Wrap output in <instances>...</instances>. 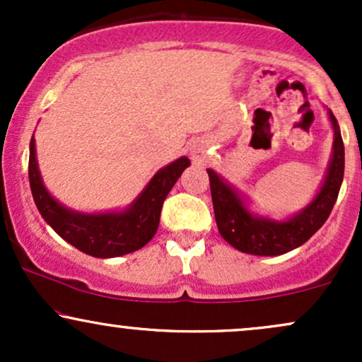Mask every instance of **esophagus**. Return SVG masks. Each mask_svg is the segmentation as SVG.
I'll use <instances>...</instances> for the list:
<instances>
[{
  "label": "esophagus",
  "mask_w": 362,
  "mask_h": 362,
  "mask_svg": "<svg viewBox=\"0 0 362 362\" xmlns=\"http://www.w3.org/2000/svg\"><path fill=\"white\" fill-rule=\"evenodd\" d=\"M202 156H204V151H202V149H194V151H192L194 160H201Z\"/></svg>",
  "instance_id": "34e87169"
}]
</instances>
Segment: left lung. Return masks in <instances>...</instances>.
I'll return each instance as SVG.
<instances>
[{
  "instance_id": "8db88e82",
  "label": "left lung",
  "mask_w": 362,
  "mask_h": 362,
  "mask_svg": "<svg viewBox=\"0 0 362 362\" xmlns=\"http://www.w3.org/2000/svg\"><path fill=\"white\" fill-rule=\"evenodd\" d=\"M335 131L334 156L328 167L325 182L313 202L289 221H271L250 214L240 195L224 184L218 173L207 170L213 197L214 218L219 233L236 250L252 255H282L294 250L313 236L334 209L344 178V141L337 119L328 112Z\"/></svg>"
}]
</instances>
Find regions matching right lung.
I'll list each match as a JSON object with an SVG mask.
<instances>
[{"label": "right lung", "instance_id": "1", "mask_svg": "<svg viewBox=\"0 0 362 362\" xmlns=\"http://www.w3.org/2000/svg\"><path fill=\"white\" fill-rule=\"evenodd\" d=\"M189 165V158L182 156L161 168L124 213L80 214L62 207L45 190L37 168L35 141L32 138L28 180L37 209L61 238L91 257L110 259L139 250L155 236L165 197Z\"/></svg>", "mask_w": 362, "mask_h": 362}]
</instances>
